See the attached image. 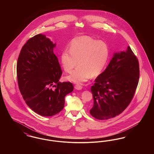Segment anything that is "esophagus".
<instances>
[{
    "label": "esophagus",
    "instance_id": "esophagus-1",
    "mask_svg": "<svg viewBox=\"0 0 154 154\" xmlns=\"http://www.w3.org/2000/svg\"><path fill=\"white\" fill-rule=\"evenodd\" d=\"M74 88H75V89H76L77 90H81V89H82V87L81 85H80L77 84V85H75Z\"/></svg>",
    "mask_w": 154,
    "mask_h": 154
}]
</instances>
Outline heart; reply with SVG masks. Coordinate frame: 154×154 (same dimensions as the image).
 Returning <instances> with one entry per match:
<instances>
[{
    "instance_id": "1",
    "label": "heart",
    "mask_w": 154,
    "mask_h": 154,
    "mask_svg": "<svg viewBox=\"0 0 154 154\" xmlns=\"http://www.w3.org/2000/svg\"><path fill=\"white\" fill-rule=\"evenodd\" d=\"M107 45L91 37L74 38L69 48L61 52L60 58L63 70L70 73L78 64V67L67 77V80L76 84L82 83L92 75L102 73L109 58Z\"/></svg>"
}]
</instances>
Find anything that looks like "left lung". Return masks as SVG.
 I'll return each mask as SVG.
<instances>
[{
	"label": "left lung",
	"instance_id": "left-lung-1",
	"mask_svg": "<svg viewBox=\"0 0 154 154\" xmlns=\"http://www.w3.org/2000/svg\"><path fill=\"white\" fill-rule=\"evenodd\" d=\"M139 63L131 47L116 53L105 70L91 87V116L103 120L115 117L131 102L139 81Z\"/></svg>",
	"mask_w": 154,
	"mask_h": 154
}]
</instances>
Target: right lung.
Masks as SVG:
<instances>
[{"label": "right lung", "mask_w": 154, "mask_h": 154, "mask_svg": "<svg viewBox=\"0 0 154 154\" xmlns=\"http://www.w3.org/2000/svg\"><path fill=\"white\" fill-rule=\"evenodd\" d=\"M55 47L45 35L38 34L23 45L17 60V81L23 99L32 110L44 117L62 111L65 96L74 89L70 82L59 81L62 72L54 53ZM54 86L56 89L52 90Z\"/></svg>", "instance_id": "add662e5"}]
</instances>
